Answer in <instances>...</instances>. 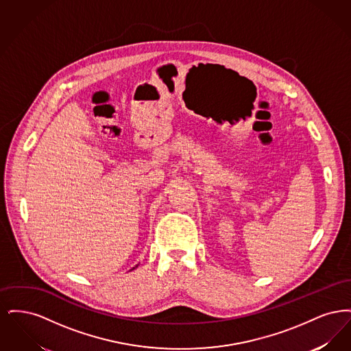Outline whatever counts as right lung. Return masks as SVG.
Segmentation results:
<instances>
[{"mask_svg": "<svg viewBox=\"0 0 351 351\" xmlns=\"http://www.w3.org/2000/svg\"><path fill=\"white\" fill-rule=\"evenodd\" d=\"M136 267H138V265H136V266H135V267H133V269H134V268H136Z\"/></svg>", "mask_w": 351, "mask_h": 351, "instance_id": "add662e5", "label": "right lung"}]
</instances>
